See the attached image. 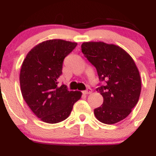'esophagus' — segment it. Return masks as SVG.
<instances>
[{"label":"esophagus","mask_w":156,"mask_h":156,"mask_svg":"<svg viewBox=\"0 0 156 156\" xmlns=\"http://www.w3.org/2000/svg\"><path fill=\"white\" fill-rule=\"evenodd\" d=\"M92 92V89H90V88H87V90L83 91V94H91Z\"/></svg>","instance_id":"esophagus-1"}]
</instances>
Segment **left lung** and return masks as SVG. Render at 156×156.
<instances>
[{
	"label": "left lung",
	"instance_id": "left-lung-1",
	"mask_svg": "<svg viewBox=\"0 0 156 156\" xmlns=\"http://www.w3.org/2000/svg\"><path fill=\"white\" fill-rule=\"evenodd\" d=\"M81 51L96 68L100 80L105 82L96 89L103 98L101 106L94 110L96 118L108 125L124 119L141 93L140 75L133 59L122 48L103 42H83Z\"/></svg>",
	"mask_w": 156,
	"mask_h": 156
}]
</instances>
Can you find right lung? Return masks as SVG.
<instances>
[{"mask_svg": "<svg viewBox=\"0 0 156 156\" xmlns=\"http://www.w3.org/2000/svg\"><path fill=\"white\" fill-rule=\"evenodd\" d=\"M76 45V42L50 39L32 48L23 61L20 73L23 98L44 122L54 124L67 119L82 95L79 91H69L64 84L58 86L64 58Z\"/></svg>", "mask_w": 156, "mask_h": 156, "instance_id": "1", "label": "right lung"}]
</instances>
